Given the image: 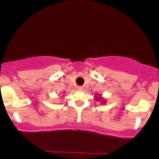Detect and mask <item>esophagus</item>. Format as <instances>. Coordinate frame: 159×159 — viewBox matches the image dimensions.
Masks as SVG:
<instances>
[{
    "label": "esophagus",
    "mask_w": 159,
    "mask_h": 159,
    "mask_svg": "<svg viewBox=\"0 0 159 159\" xmlns=\"http://www.w3.org/2000/svg\"><path fill=\"white\" fill-rule=\"evenodd\" d=\"M82 87H81V86H78L77 87V90H82Z\"/></svg>",
    "instance_id": "obj_1"
}]
</instances>
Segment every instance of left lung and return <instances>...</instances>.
Segmentation results:
<instances>
[{
  "label": "left lung",
  "instance_id": "1",
  "mask_svg": "<svg viewBox=\"0 0 159 159\" xmlns=\"http://www.w3.org/2000/svg\"><path fill=\"white\" fill-rule=\"evenodd\" d=\"M95 99L98 100H98H102V101H103V98H102L101 97H100V98H98V97L95 96ZM105 103V101H103V102H102V103Z\"/></svg>",
  "mask_w": 159,
  "mask_h": 159
}]
</instances>
